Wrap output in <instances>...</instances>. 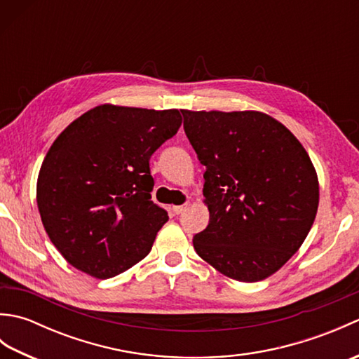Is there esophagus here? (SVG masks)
I'll list each match as a JSON object with an SVG mask.
<instances>
[{"instance_id":"esophagus-1","label":"esophagus","mask_w":359,"mask_h":359,"mask_svg":"<svg viewBox=\"0 0 359 359\" xmlns=\"http://www.w3.org/2000/svg\"><path fill=\"white\" fill-rule=\"evenodd\" d=\"M187 207H188V203H184V205H174V207H172V212H174V215H180V212L184 211Z\"/></svg>"}]
</instances>
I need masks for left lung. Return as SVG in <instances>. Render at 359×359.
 Instances as JSON below:
<instances>
[{
    "mask_svg": "<svg viewBox=\"0 0 359 359\" xmlns=\"http://www.w3.org/2000/svg\"><path fill=\"white\" fill-rule=\"evenodd\" d=\"M182 114L207 168L210 222L194 236V250L234 280L271 276L299 250L316 217L319 182L306 148L261 111Z\"/></svg>",
    "mask_w": 359,
    "mask_h": 359,
    "instance_id": "1",
    "label": "left lung"
}]
</instances>
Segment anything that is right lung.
<instances>
[{"label": "right lung", "instance_id": "add662e5", "mask_svg": "<svg viewBox=\"0 0 359 359\" xmlns=\"http://www.w3.org/2000/svg\"><path fill=\"white\" fill-rule=\"evenodd\" d=\"M179 109L98 104L52 143L36 180L50 242L75 269L108 279L149 253L168 212L151 201L149 158L179 131Z\"/></svg>", "mask_w": 359, "mask_h": 359}]
</instances>
